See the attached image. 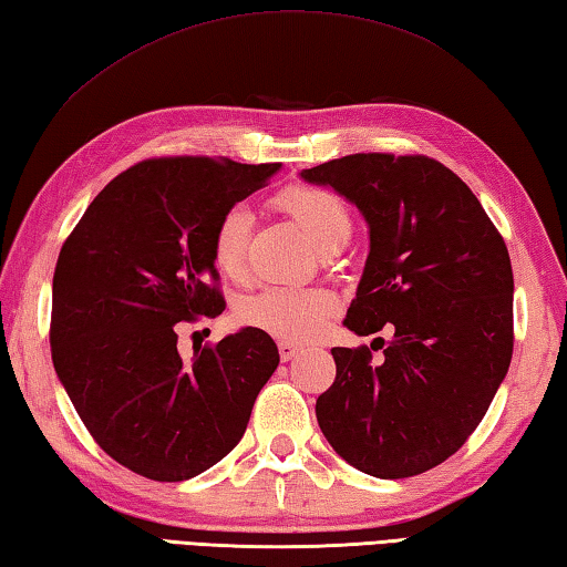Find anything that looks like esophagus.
<instances>
[{
	"label": "esophagus",
	"mask_w": 567,
	"mask_h": 567,
	"mask_svg": "<svg viewBox=\"0 0 567 567\" xmlns=\"http://www.w3.org/2000/svg\"><path fill=\"white\" fill-rule=\"evenodd\" d=\"M277 349H280V359H282V362H290V359H295L297 354L302 352V347H297V344H292V342H285V339H282L280 344H277Z\"/></svg>",
	"instance_id": "1"
}]
</instances>
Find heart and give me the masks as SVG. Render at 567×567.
Segmentation results:
<instances>
[{
  "mask_svg": "<svg viewBox=\"0 0 567 567\" xmlns=\"http://www.w3.org/2000/svg\"><path fill=\"white\" fill-rule=\"evenodd\" d=\"M277 205L300 225L317 250L349 235V213L334 193L322 188H292L277 195ZM252 228V213L243 205L225 210L213 230L210 255L218 272L238 280L245 272V250ZM337 297L322 287H267L240 307L245 324L262 329L285 342H310L337 312Z\"/></svg>",
  "mask_w": 567,
  "mask_h": 567,
  "instance_id": "1",
  "label": "heart"
}]
</instances>
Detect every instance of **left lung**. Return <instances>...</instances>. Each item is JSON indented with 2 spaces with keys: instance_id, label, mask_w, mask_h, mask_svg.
Segmentation results:
<instances>
[{
  "instance_id": "1",
  "label": "left lung",
  "mask_w": 567,
  "mask_h": 567,
  "mask_svg": "<svg viewBox=\"0 0 567 567\" xmlns=\"http://www.w3.org/2000/svg\"><path fill=\"white\" fill-rule=\"evenodd\" d=\"M300 178L367 220L369 255L344 327L359 337L394 327L382 362L367 347L332 349L319 429L369 476H416L456 454L508 374V248L468 185L434 158L354 153Z\"/></svg>"
}]
</instances>
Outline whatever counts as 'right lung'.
Masks as SVG:
<instances>
[{
    "instance_id": "right-lung-1",
    "label": "right lung",
    "mask_w": 567,
    "mask_h": 567,
    "mask_svg": "<svg viewBox=\"0 0 567 567\" xmlns=\"http://www.w3.org/2000/svg\"><path fill=\"white\" fill-rule=\"evenodd\" d=\"M280 163L156 158L113 178L59 252L51 359L106 454L153 481H188L238 446L280 364L257 327L178 354L176 324L218 317L210 240L220 215Z\"/></svg>"
}]
</instances>
